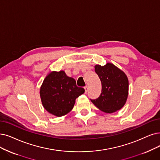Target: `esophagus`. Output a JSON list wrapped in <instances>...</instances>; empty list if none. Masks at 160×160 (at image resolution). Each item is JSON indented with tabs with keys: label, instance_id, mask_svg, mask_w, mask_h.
<instances>
[{
	"label": "esophagus",
	"instance_id": "1",
	"mask_svg": "<svg viewBox=\"0 0 160 160\" xmlns=\"http://www.w3.org/2000/svg\"><path fill=\"white\" fill-rule=\"evenodd\" d=\"M84 88H85V93H87L88 90V86H85V87H84Z\"/></svg>",
	"mask_w": 160,
	"mask_h": 160
}]
</instances>
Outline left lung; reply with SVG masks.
Returning <instances> with one entry per match:
<instances>
[{"instance_id":"8db88e82","label":"left lung","mask_w":160,"mask_h":160,"mask_svg":"<svg viewBox=\"0 0 160 160\" xmlns=\"http://www.w3.org/2000/svg\"><path fill=\"white\" fill-rule=\"evenodd\" d=\"M94 71L102 83V91L97 99H91L99 110L113 113L120 110L126 102L129 91V81L126 75L112 63L97 65Z\"/></svg>"}]
</instances>
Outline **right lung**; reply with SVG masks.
<instances>
[{"label":"right lung","mask_w":160,"mask_h":160,"mask_svg":"<svg viewBox=\"0 0 160 160\" xmlns=\"http://www.w3.org/2000/svg\"><path fill=\"white\" fill-rule=\"evenodd\" d=\"M84 92L83 88L77 86L73 78L60 71L52 72L46 77L41 87L40 95L45 110L61 117L73 109L75 99Z\"/></svg>","instance_id":"right-lung-1"}]
</instances>
